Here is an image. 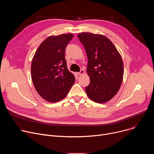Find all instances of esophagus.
I'll use <instances>...</instances> for the list:
<instances>
[{
    "label": "esophagus",
    "instance_id": "1",
    "mask_svg": "<svg viewBox=\"0 0 154 154\" xmlns=\"http://www.w3.org/2000/svg\"><path fill=\"white\" fill-rule=\"evenodd\" d=\"M85 74V71H84L83 70H81L80 72H79L77 73V74H78L79 75H83V74Z\"/></svg>",
    "mask_w": 154,
    "mask_h": 154
}]
</instances>
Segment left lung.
I'll return each mask as SVG.
<instances>
[{"label": "left lung", "mask_w": 154, "mask_h": 154, "mask_svg": "<svg viewBox=\"0 0 154 154\" xmlns=\"http://www.w3.org/2000/svg\"><path fill=\"white\" fill-rule=\"evenodd\" d=\"M88 57L86 72L90 85L85 88L88 97L102 103L118 92L124 75L122 58L113 43L103 35L83 32L78 35Z\"/></svg>", "instance_id": "left-lung-1"}]
</instances>
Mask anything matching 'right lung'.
I'll return each instance as SVG.
<instances>
[{
  "label": "right lung",
  "instance_id": "add662e5",
  "mask_svg": "<svg viewBox=\"0 0 154 154\" xmlns=\"http://www.w3.org/2000/svg\"><path fill=\"white\" fill-rule=\"evenodd\" d=\"M73 36V34L67 33L48 37L32 58L33 85L39 95L48 102L54 103L64 99L75 82L64 57L66 47Z\"/></svg>",
  "mask_w": 154,
  "mask_h": 154
}]
</instances>
